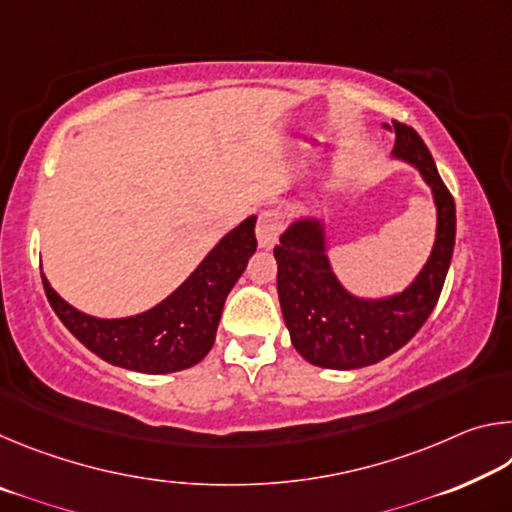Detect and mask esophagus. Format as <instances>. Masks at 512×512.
Instances as JSON below:
<instances>
[{"instance_id":"esophagus-1","label":"esophagus","mask_w":512,"mask_h":512,"mask_svg":"<svg viewBox=\"0 0 512 512\" xmlns=\"http://www.w3.org/2000/svg\"><path fill=\"white\" fill-rule=\"evenodd\" d=\"M257 244L262 248H273L282 232V216L275 210H264L257 219Z\"/></svg>"}]
</instances>
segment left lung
I'll list each match as a JSON object with an SVG mask.
<instances>
[{
    "label": "left lung",
    "instance_id": "1",
    "mask_svg": "<svg viewBox=\"0 0 512 512\" xmlns=\"http://www.w3.org/2000/svg\"><path fill=\"white\" fill-rule=\"evenodd\" d=\"M391 131V126H386ZM397 160L413 164L431 187L438 212L436 244L420 275L395 296L366 300L336 280L325 255V228L318 219L291 223L275 246L277 296L291 343L320 368L354 370L391 357L431 316L443 291L456 239V205L438 176L427 144L411 126L393 121Z\"/></svg>",
    "mask_w": 512,
    "mask_h": 512
}]
</instances>
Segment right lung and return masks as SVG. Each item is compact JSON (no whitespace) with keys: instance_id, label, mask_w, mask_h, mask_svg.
<instances>
[{"instance_id":"add662e5","label":"right lung","mask_w":512,"mask_h":512,"mask_svg":"<svg viewBox=\"0 0 512 512\" xmlns=\"http://www.w3.org/2000/svg\"><path fill=\"white\" fill-rule=\"evenodd\" d=\"M255 216L230 230L196 271L160 305L128 318H94L74 309L49 287L51 309L85 348L112 366L164 375L196 366L212 350L230 289L257 248Z\"/></svg>"}]
</instances>
